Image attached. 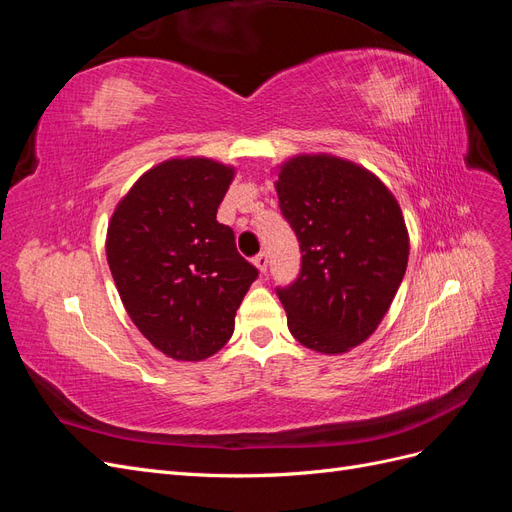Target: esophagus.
<instances>
[{"mask_svg":"<svg viewBox=\"0 0 512 512\" xmlns=\"http://www.w3.org/2000/svg\"><path fill=\"white\" fill-rule=\"evenodd\" d=\"M254 265L260 273H267V267H269V256L265 252H260L258 256H254Z\"/></svg>","mask_w":512,"mask_h":512,"instance_id":"34e87169","label":"esophagus"}]
</instances>
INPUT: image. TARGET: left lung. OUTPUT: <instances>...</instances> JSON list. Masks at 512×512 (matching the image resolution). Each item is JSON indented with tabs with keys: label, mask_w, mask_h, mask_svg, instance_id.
<instances>
[{
	"label": "left lung",
	"mask_w": 512,
	"mask_h": 512,
	"mask_svg": "<svg viewBox=\"0 0 512 512\" xmlns=\"http://www.w3.org/2000/svg\"><path fill=\"white\" fill-rule=\"evenodd\" d=\"M275 190L301 247L299 277L277 288L288 329L305 348L348 352L378 329L404 280L399 203L374 173L329 153L284 162Z\"/></svg>",
	"instance_id": "1"
}]
</instances>
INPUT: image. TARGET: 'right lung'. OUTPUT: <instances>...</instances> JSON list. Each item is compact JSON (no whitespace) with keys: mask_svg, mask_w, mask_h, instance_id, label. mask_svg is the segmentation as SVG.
<instances>
[{"mask_svg":"<svg viewBox=\"0 0 512 512\" xmlns=\"http://www.w3.org/2000/svg\"><path fill=\"white\" fill-rule=\"evenodd\" d=\"M235 168L173 158L149 168L119 200L106 260L128 316L175 361H203L235 331L237 309L258 277L215 220Z\"/></svg>","mask_w":512,"mask_h":512,"instance_id":"1","label":"right lung"}]
</instances>
